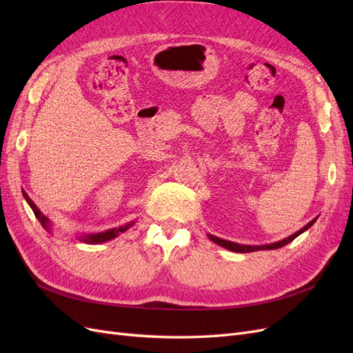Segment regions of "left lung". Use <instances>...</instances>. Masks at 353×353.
<instances>
[{
  "instance_id": "8db88e82",
  "label": "left lung",
  "mask_w": 353,
  "mask_h": 353,
  "mask_svg": "<svg viewBox=\"0 0 353 353\" xmlns=\"http://www.w3.org/2000/svg\"><path fill=\"white\" fill-rule=\"evenodd\" d=\"M316 218L312 219L311 222H307L306 225L303 228H301L299 231H296L294 234H292V236H288L287 239H283L280 241H275V243H271V244H262V245H248V244H240V243H234V241H230V240H223V239H219L216 236H212V234H208V237L213 241L219 244L221 248H225L231 252H236V253H249V252H256V250H275V249H280L283 248V245L292 243L297 236H301L302 232H305L306 230L311 228L314 223H315Z\"/></svg>"
}]
</instances>
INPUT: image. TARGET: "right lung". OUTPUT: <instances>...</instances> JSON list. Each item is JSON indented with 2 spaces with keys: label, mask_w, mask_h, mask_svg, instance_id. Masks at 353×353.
Segmentation results:
<instances>
[{
  "label": "right lung",
  "mask_w": 353,
  "mask_h": 353,
  "mask_svg": "<svg viewBox=\"0 0 353 353\" xmlns=\"http://www.w3.org/2000/svg\"><path fill=\"white\" fill-rule=\"evenodd\" d=\"M23 197L26 199V201H28V205L30 206V209L34 210L35 216H37V218H38V221L41 222V225L44 227L46 230H48V231H50L51 221H50L46 215H42L41 210L35 206V203L29 199V196L25 193V191H23ZM132 225H134V222H128V223H125V225H122V227H119V228L105 230V231H101V232L82 234V236H79L78 239H79V241H82V243H87V244H100V243H104V241H109V240L116 239L117 236H119L121 232H125L126 230H130Z\"/></svg>",
  "instance_id": "right-lung-1"
}]
</instances>
